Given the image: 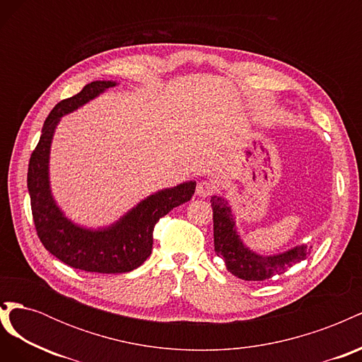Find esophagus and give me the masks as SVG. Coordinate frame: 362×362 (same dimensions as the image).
<instances>
[{"label":"esophagus","instance_id":"34e87169","mask_svg":"<svg viewBox=\"0 0 362 362\" xmlns=\"http://www.w3.org/2000/svg\"><path fill=\"white\" fill-rule=\"evenodd\" d=\"M196 193H198L201 198H208V196H213L216 193V184L208 181V180H202L198 182V187H196Z\"/></svg>","mask_w":362,"mask_h":362}]
</instances>
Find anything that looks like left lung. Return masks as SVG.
Wrapping results in <instances>:
<instances>
[{
  "label": "left lung",
  "instance_id": "obj_1",
  "mask_svg": "<svg viewBox=\"0 0 362 362\" xmlns=\"http://www.w3.org/2000/svg\"><path fill=\"white\" fill-rule=\"evenodd\" d=\"M213 223H214V250L217 257H222L226 269L240 279L264 281L275 275H284L294 264L310 257L311 247L299 246L288 252L273 257H261L250 252L234 229L231 206L226 201L213 196Z\"/></svg>",
  "mask_w": 362,
  "mask_h": 362
}]
</instances>
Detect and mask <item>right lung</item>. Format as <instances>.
I'll return each mask as SVG.
<instances>
[{
	"label": "right lung",
	"instance_id": "obj_1",
	"mask_svg": "<svg viewBox=\"0 0 362 362\" xmlns=\"http://www.w3.org/2000/svg\"><path fill=\"white\" fill-rule=\"evenodd\" d=\"M115 84L113 81H92L80 93L54 107L43 124L39 144L28 163L27 184L37 237L54 257L84 272L125 273L144 264L152 252V231L157 222L175 206L190 201L196 189V182L190 181L151 194L119 222L100 231L76 226L63 216L52 199L48 181L54 129L63 115L71 113Z\"/></svg>",
	"mask_w": 362,
	"mask_h": 362
}]
</instances>
